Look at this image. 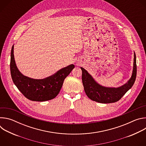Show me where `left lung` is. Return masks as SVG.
<instances>
[{
	"mask_svg": "<svg viewBox=\"0 0 146 146\" xmlns=\"http://www.w3.org/2000/svg\"><path fill=\"white\" fill-rule=\"evenodd\" d=\"M82 70V81L85 92L91 100L102 103H114L118 101L133 86L136 77V58L134 53L133 69L131 78L127 83L118 88L102 87L94 80L92 76L84 68Z\"/></svg>",
	"mask_w": 146,
	"mask_h": 146,
	"instance_id": "8db88e82",
	"label": "left lung"
}]
</instances>
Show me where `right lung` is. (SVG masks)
I'll use <instances>...</instances> for the list:
<instances>
[{
	"mask_svg": "<svg viewBox=\"0 0 146 146\" xmlns=\"http://www.w3.org/2000/svg\"><path fill=\"white\" fill-rule=\"evenodd\" d=\"M74 68V65H70L44 79L31 78L22 74L17 69L14 56V46L11 48L10 72L12 80L24 96L32 101L43 102L55 98L59 94L64 80Z\"/></svg>",
	"mask_w": 146,
	"mask_h": 146,
	"instance_id": "add662e5",
	"label": "right lung"
}]
</instances>
